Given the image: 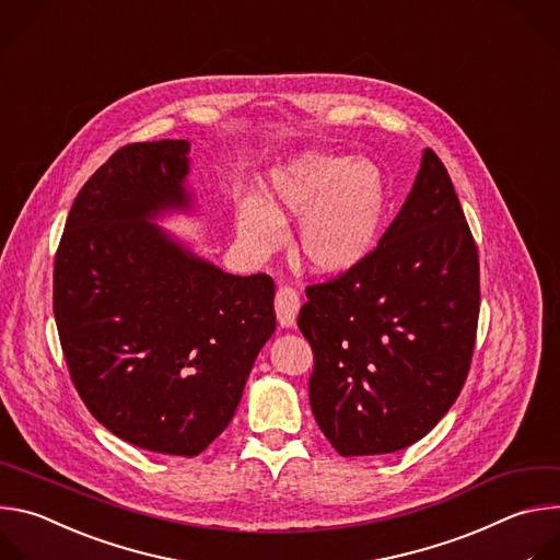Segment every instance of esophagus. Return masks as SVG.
Returning <instances> with one entry per match:
<instances>
[{
  "instance_id": "obj_1",
  "label": "esophagus",
  "mask_w": 560,
  "mask_h": 560,
  "mask_svg": "<svg viewBox=\"0 0 560 560\" xmlns=\"http://www.w3.org/2000/svg\"><path fill=\"white\" fill-rule=\"evenodd\" d=\"M298 311H300V293L289 287V284H282L276 293V315H278V322L282 326H293L295 324V317H298Z\"/></svg>"
}]
</instances>
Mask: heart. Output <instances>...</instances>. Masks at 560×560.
Listing matches in <instances>:
<instances>
[{
	"instance_id": "1",
	"label": "heart",
	"mask_w": 560,
	"mask_h": 560,
	"mask_svg": "<svg viewBox=\"0 0 560 560\" xmlns=\"http://www.w3.org/2000/svg\"><path fill=\"white\" fill-rule=\"evenodd\" d=\"M386 213V185L364 161L304 154L276 167L267 200L245 196L236 205V234L254 256H269L287 238V218H300L298 249L308 267L340 273L375 247Z\"/></svg>"
}]
</instances>
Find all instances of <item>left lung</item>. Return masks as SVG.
I'll list each match as a JSON object with an SVG mask.
<instances>
[{"label": "left lung", "instance_id": "obj_1", "mask_svg": "<svg viewBox=\"0 0 560 560\" xmlns=\"http://www.w3.org/2000/svg\"><path fill=\"white\" fill-rule=\"evenodd\" d=\"M306 298L308 401L332 448L388 455L425 436L466 384L481 306L477 243L432 150L377 247Z\"/></svg>", "mask_w": 560, "mask_h": 560}]
</instances>
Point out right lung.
<instances>
[{
    "instance_id": "obj_1",
    "label": "right lung",
    "mask_w": 560,
    "mask_h": 560,
    "mask_svg": "<svg viewBox=\"0 0 560 560\" xmlns=\"http://www.w3.org/2000/svg\"><path fill=\"white\" fill-rule=\"evenodd\" d=\"M187 141L130 143L81 187L61 234L52 311L70 380L112 434L196 457L230 425L276 330L267 273L232 276L154 222L189 207Z\"/></svg>"
}]
</instances>
